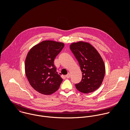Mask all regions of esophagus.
Instances as JSON below:
<instances>
[{"label":"esophagus","mask_w":130,"mask_h":130,"mask_svg":"<svg viewBox=\"0 0 130 130\" xmlns=\"http://www.w3.org/2000/svg\"><path fill=\"white\" fill-rule=\"evenodd\" d=\"M70 75H71L70 74H67V75H66V77L67 78H70Z\"/></svg>","instance_id":"esophagus-1"}]
</instances>
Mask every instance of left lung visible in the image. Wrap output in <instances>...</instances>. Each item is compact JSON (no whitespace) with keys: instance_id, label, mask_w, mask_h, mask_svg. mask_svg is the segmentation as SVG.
<instances>
[{"instance_id":"8db88e82","label":"left lung","mask_w":130,"mask_h":130,"mask_svg":"<svg viewBox=\"0 0 130 130\" xmlns=\"http://www.w3.org/2000/svg\"><path fill=\"white\" fill-rule=\"evenodd\" d=\"M70 49L77 60L82 73L81 81L75 85L81 93H92L101 85L105 74V66L98 51L89 43H73Z\"/></svg>"}]
</instances>
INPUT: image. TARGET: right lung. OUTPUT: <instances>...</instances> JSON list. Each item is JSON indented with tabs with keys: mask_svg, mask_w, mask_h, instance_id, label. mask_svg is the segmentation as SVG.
I'll list each match as a JSON object with an SVG mask.
<instances>
[{
	"mask_svg": "<svg viewBox=\"0 0 130 130\" xmlns=\"http://www.w3.org/2000/svg\"><path fill=\"white\" fill-rule=\"evenodd\" d=\"M63 47V43L45 40L28 52L25 62V74L38 92L48 95L58 89L63 79L56 72L54 60Z\"/></svg>",
	"mask_w": 130,
	"mask_h": 130,
	"instance_id": "right-lung-1",
	"label": "right lung"
}]
</instances>
